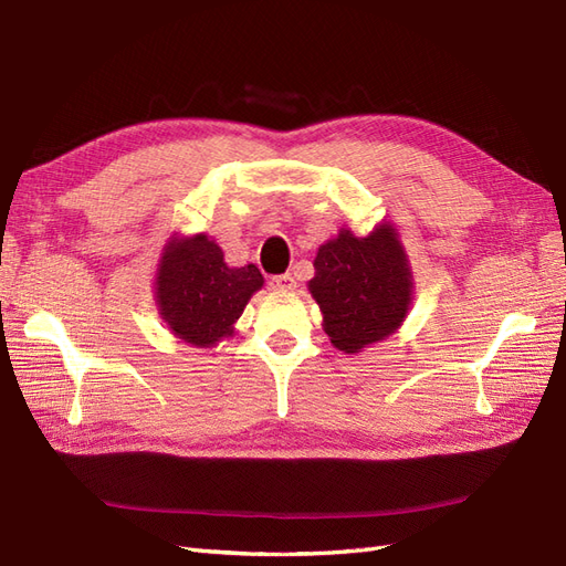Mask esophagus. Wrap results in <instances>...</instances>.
Masks as SVG:
<instances>
[{
    "label": "esophagus",
    "instance_id": "1",
    "mask_svg": "<svg viewBox=\"0 0 566 566\" xmlns=\"http://www.w3.org/2000/svg\"><path fill=\"white\" fill-rule=\"evenodd\" d=\"M269 285H271L273 290H295V287H297V281H295L293 273H281V276H273V279L269 281Z\"/></svg>",
    "mask_w": 566,
    "mask_h": 566
}]
</instances>
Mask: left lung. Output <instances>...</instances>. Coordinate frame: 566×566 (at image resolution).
Wrapping results in <instances>:
<instances>
[{
    "instance_id": "left-lung-1",
    "label": "left lung",
    "mask_w": 566,
    "mask_h": 566,
    "mask_svg": "<svg viewBox=\"0 0 566 566\" xmlns=\"http://www.w3.org/2000/svg\"><path fill=\"white\" fill-rule=\"evenodd\" d=\"M314 266L310 290L323 312V331L339 352L354 354L399 328L413 283L389 224L366 238L342 229L318 248Z\"/></svg>"
}]
</instances>
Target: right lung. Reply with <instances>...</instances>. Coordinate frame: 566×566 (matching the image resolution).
Returning a JSON list of instances; mask_svg holds the SVG:
<instances>
[{
  "label": "right lung",
  "mask_w": 566,
  "mask_h": 566,
  "mask_svg": "<svg viewBox=\"0 0 566 566\" xmlns=\"http://www.w3.org/2000/svg\"><path fill=\"white\" fill-rule=\"evenodd\" d=\"M264 285L254 264L231 269L208 235L181 238L163 254L158 304L172 333L196 347H212L231 335L254 290Z\"/></svg>",
  "instance_id": "1"
}]
</instances>
